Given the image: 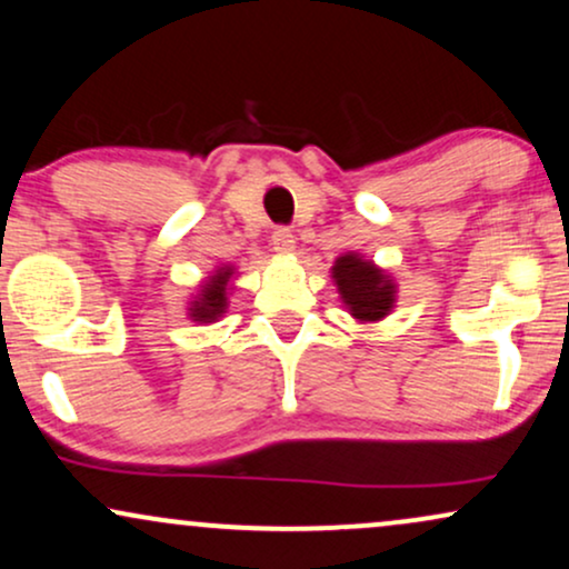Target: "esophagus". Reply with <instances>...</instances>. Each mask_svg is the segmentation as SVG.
I'll return each mask as SVG.
<instances>
[{"label": "esophagus", "mask_w": 569, "mask_h": 569, "mask_svg": "<svg viewBox=\"0 0 569 569\" xmlns=\"http://www.w3.org/2000/svg\"><path fill=\"white\" fill-rule=\"evenodd\" d=\"M270 243L278 254H291L293 247H297V239H293V233L289 231V228H276L270 236Z\"/></svg>", "instance_id": "34e87169"}]
</instances>
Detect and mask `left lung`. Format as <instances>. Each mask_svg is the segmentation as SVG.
I'll use <instances>...</instances> for the list:
<instances>
[{
  "instance_id": "left-lung-1",
  "label": "left lung",
  "mask_w": 569,
  "mask_h": 569,
  "mask_svg": "<svg viewBox=\"0 0 569 569\" xmlns=\"http://www.w3.org/2000/svg\"><path fill=\"white\" fill-rule=\"evenodd\" d=\"M333 280L349 315L359 322L383 320L397 301V283L391 276L355 251L338 257L333 264Z\"/></svg>"
}]
</instances>
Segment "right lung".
<instances>
[{"label":"right lung","instance_id":"obj_1","mask_svg":"<svg viewBox=\"0 0 569 569\" xmlns=\"http://www.w3.org/2000/svg\"><path fill=\"white\" fill-rule=\"evenodd\" d=\"M233 268H218L204 283L189 307V318L193 322H214L228 309V289H231Z\"/></svg>","mask_w":569,"mask_h":569}]
</instances>
